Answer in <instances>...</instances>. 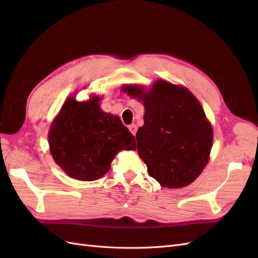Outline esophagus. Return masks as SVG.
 <instances>
[{
	"instance_id": "esophagus-1",
	"label": "esophagus",
	"mask_w": 258,
	"mask_h": 258,
	"mask_svg": "<svg viewBox=\"0 0 258 258\" xmlns=\"http://www.w3.org/2000/svg\"><path fill=\"white\" fill-rule=\"evenodd\" d=\"M128 129L130 130V132L132 135H136L137 134V130H138V127H137V124H135V123H132V124H130V126L128 127Z\"/></svg>"
}]
</instances>
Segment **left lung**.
<instances>
[{
  "mask_svg": "<svg viewBox=\"0 0 258 258\" xmlns=\"http://www.w3.org/2000/svg\"><path fill=\"white\" fill-rule=\"evenodd\" d=\"M122 91L143 101L144 124L136 138L148 174L169 188L192 183L207 166L213 143L212 126L196 97L162 80L150 90L126 85Z\"/></svg>",
  "mask_w": 258,
  "mask_h": 258,
  "instance_id": "8db88e82",
  "label": "left lung"
}]
</instances>
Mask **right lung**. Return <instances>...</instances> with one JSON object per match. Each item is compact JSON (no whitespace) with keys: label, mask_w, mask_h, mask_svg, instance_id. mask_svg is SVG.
I'll return each instance as SVG.
<instances>
[{"label":"right lung","mask_w":258,"mask_h":258,"mask_svg":"<svg viewBox=\"0 0 258 258\" xmlns=\"http://www.w3.org/2000/svg\"><path fill=\"white\" fill-rule=\"evenodd\" d=\"M99 97L79 102L70 97L52 121L49 151L54 162L70 176L96 181L111 168L121 150H136V139L118 116L104 113Z\"/></svg>","instance_id":"right-lung-1"}]
</instances>
